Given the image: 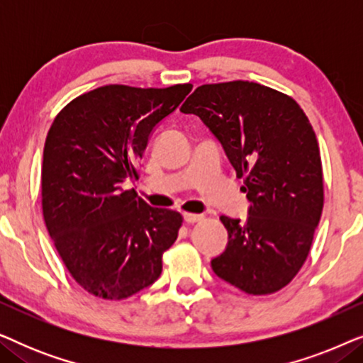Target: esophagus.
I'll use <instances>...</instances> for the list:
<instances>
[{"label": "esophagus", "mask_w": 363, "mask_h": 363, "mask_svg": "<svg viewBox=\"0 0 363 363\" xmlns=\"http://www.w3.org/2000/svg\"><path fill=\"white\" fill-rule=\"evenodd\" d=\"M183 218H185V221H186V223H190V225H191V223H198V221H201L203 218H205V216H203V215H198V213H185V215H183Z\"/></svg>", "instance_id": "obj_1"}]
</instances>
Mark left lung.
<instances>
[{"mask_svg":"<svg viewBox=\"0 0 363 363\" xmlns=\"http://www.w3.org/2000/svg\"><path fill=\"white\" fill-rule=\"evenodd\" d=\"M180 111L200 117L220 140L250 200L246 221L220 218L228 246L213 271L247 294L277 292L309 256L324 206L309 118L292 97L247 81L196 87Z\"/></svg>","mask_w":363,"mask_h":363,"instance_id":"8db88e82","label":"left lung"}]
</instances>
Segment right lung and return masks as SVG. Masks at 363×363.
Returning a JSON list of instances; mask_svg holds the SVG:
<instances>
[{
    "label": "right lung",
    "mask_w": 363,
    "mask_h": 363,
    "mask_svg": "<svg viewBox=\"0 0 363 363\" xmlns=\"http://www.w3.org/2000/svg\"><path fill=\"white\" fill-rule=\"evenodd\" d=\"M191 84L142 89L111 84L67 104L49 128L43 153V216L74 281L89 294L127 299L153 284L178 236V211L148 206L127 180L157 123Z\"/></svg>",
    "instance_id": "1"
}]
</instances>
